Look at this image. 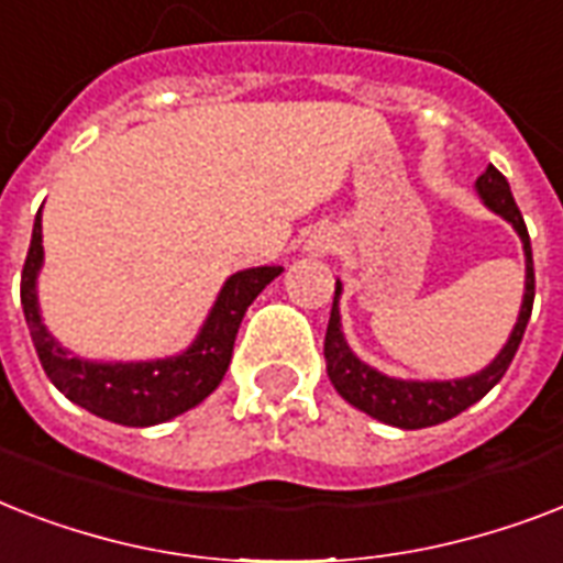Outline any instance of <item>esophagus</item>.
Returning <instances> with one entry per match:
<instances>
[{
	"mask_svg": "<svg viewBox=\"0 0 563 563\" xmlns=\"http://www.w3.org/2000/svg\"><path fill=\"white\" fill-rule=\"evenodd\" d=\"M335 242H339V233L333 228H318L312 236H309V251L312 254H327V251H333Z\"/></svg>",
	"mask_w": 563,
	"mask_h": 563,
	"instance_id": "esophagus-1",
	"label": "esophagus"
}]
</instances>
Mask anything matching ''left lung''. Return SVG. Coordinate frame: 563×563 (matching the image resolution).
Instances as JSON below:
<instances>
[{"mask_svg": "<svg viewBox=\"0 0 563 563\" xmlns=\"http://www.w3.org/2000/svg\"><path fill=\"white\" fill-rule=\"evenodd\" d=\"M482 201L488 203L490 210L499 212L503 219L515 224V230L523 239L526 247V295H523V309L517 318V327L508 344L499 351V356L490 362L488 368L476 376H464V379H450V383H406V379H391V376L376 374L368 368L365 362L353 356L342 335V324H339V291L342 283H335V298H333V312H330V324H327V339H324V356H327V374L330 383L335 385V391L342 394L344 400L353 402L356 409H362L371 418L391 423L400 429H423L444 423V420L455 418L459 411L482 400L494 385L503 379L508 371L511 360H515L517 347L523 342L526 324L532 316L534 303V265H532V245H529V230L515 203V195L508 187L506 175L494 166L482 172L476 180Z\"/></svg>", "mask_w": 563, "mask_h": 563, "instance_id": "left-lung-1", "label": "left lung"}]
</instances>
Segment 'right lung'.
<instances>
[{"label": "right lung", "mask_w": 563, "mask_h": 563, "mask_svg": "<svg viewBox=\"0 0 563 563\" xmlns=\"http://www.w3.org/2000/svg\"><path fill=\"white\" fill-rule=\"evenodd\" d=\"M43 236H40V212L31 230V245L25 254L20 280V300L29 324L31 342L40 356V365L55 383L57 391H64L81 409L92 411L104 420L122 423V427H154L163 420L184 415L198 406L207 394L216 391L221 376L228 371L233 356L239 324L245 318V309L268 283L283 272L280 265H263L233 274L221 289L216 307H212L201 335L195 339L187 353L175 360L157 362H84L60 347L46 333L37 309V272L43 263Z\"/></svg>", "instance_id": "obj_1"}]
</instances>
